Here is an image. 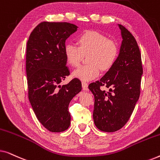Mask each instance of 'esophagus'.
Segmentation results:
<instances>
[{"instance_id":"1","label":"esophagus","mask_w":160,"mask_h":160,"mask_svg":"<svg viewBox=\"0 0 160 160\" xmlns=\"http://www.w3.org/2000/svg\"><path fill=\"white\" fill-rule=\"evenodd\" d=\"M82 85L83 89H84V90H87V89H88V84H87V82H83L82 83Z\"/></svg>"}]
</instances>
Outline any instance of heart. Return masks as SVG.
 <instances>
[{
	"label": "heart",
	"mask_w": 160,
	"mask_h": 160,
	"mask_svg": "<svg viewBox=\"0 0 160 160\" xmlns=\"http://www.w3.org/2000/svg\"><path fill=\"white\" fill-rule=\"evenodd\" d=\"M78 47L73 43L65 46L64 53L67 62L76 68L80 65L83 55H87V64L82 65L73 73L78 79L88 82L98 77L100 69L107 71L113 67L119 53L117 41L108 38L97 31H87L77 39Z\"/></svg>",
	"instance_id": "obj_1"
}]
</instances>
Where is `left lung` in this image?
<instances>
[{"instance_id": "1", "label": "left lung", "mask_w": 160, "mask_h": 160, "mask_svg": "<svg viewBox=\"0 0 160 160\" xmlns=\"http://www.w3.org/2000/svg\"><path fill=\"white\" fill-rule=\"evenodd\" d=\"M122 40L115 64L89 89L95 97L93 119L100 130L112 132L128 122L141 93L143 74L141 54L137 41L123 25H119ZM105 86L108 91L100 89Z\"/></svg>"}]
</instances>
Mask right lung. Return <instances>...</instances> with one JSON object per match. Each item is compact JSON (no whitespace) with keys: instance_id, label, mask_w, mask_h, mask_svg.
Returning a JSON list of instances; mask_svg holds the SVG:
<instances>
[{"instance_id":"right-lung-1","label":"right lung","mask_w":160,"mask_h":160,"mask_svg":"<svg viewBox=\"0 0 160 160\" xmlns=\"http://www.w3.org/2000/svg\"><path fill=\"white\" fill-rule=\"evenodd\" d=\"M77 28L68 22H43L34 28L27 43L28 98L37 119L52 132L69 128V103L82 90L78 78L60 84L70 75L64 53L65 41Z\"/></svg>"}]
</instances>
